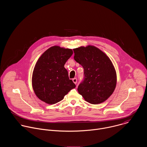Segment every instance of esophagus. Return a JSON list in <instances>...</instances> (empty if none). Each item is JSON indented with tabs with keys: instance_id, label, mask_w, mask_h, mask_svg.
<instances>
[{
	"instance_id": "obj_1",
	"label": "esophagus",
	"mask_w": 147,
	"mask_h": 147,
	"mask_svg": "<svg viewBox=\"0 0 147 147\" xmlns=\"http://www.w3.org/2000/svg\"><path fill=\"white\" fill-rule=\"evenodd\" d=\"M73 82L75 84H77V78H73Z\"/></svg>"
}]
</instances>
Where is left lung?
I'll list each match as a JSON object with an SVG mask.
<instances>
[{"instance_id": "1", "label": "left lung", "mask_w": 147, "mask_h": 147, "mask_svg": "<svg viewBox=\"0 0 147 147\" xmlns=\"http://www.w3.org/2000/svg\"><path fill=\"white\" fill-rule=\"evenodd\" d=\"M74 60L84 69V78L77 90L87 102L96 105L105 101L116 86V73L109 57L98 48L88 45L73 49Z\"/></svg>"}]
</instances>
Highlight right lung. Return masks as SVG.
<instances>
[{
	"instance_id": "1",
	"label": "right lung",
	"mask_w": 147,
	"mask_h": 147,
	"mask_svg": "<svg viewBox=\"0 0 147 147\" xmlns=\"http://www.w3.org/2000/svg\"><path fill=\"white\" fill-rule=\"evenodd\" d=\"M73 53L72 49L53 46L40 56L32 77L34 91L40 100L48 104L56 103L76 87L64 67Z\"/></svg>"
}]
</instances>
